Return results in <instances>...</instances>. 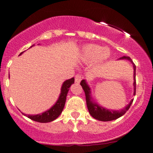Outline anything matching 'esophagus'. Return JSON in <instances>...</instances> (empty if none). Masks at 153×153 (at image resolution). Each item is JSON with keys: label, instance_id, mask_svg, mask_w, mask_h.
I'll return each instance as SVG.
<instances>
[{"label": "esophagus", "instance_id": "obj_1", "mask_svg": "<svg viewBox=\"0 0 153 153\" xmlns=\"http://www.w3.org/2000/svg\"><path fill=\"white\" fill-rule=\"evenodd\" d=\"M81 80H82V76L80 75L77 74L75 76V81L76 82H78V83H79V82L81 81Z\"/></svg>", "mask_w": 153, "mask_h": 153}]
</instances>
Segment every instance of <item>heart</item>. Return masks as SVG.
Instances as JSON below:
<instances>
[{
	"mask_svg": "<svg viewBox=\"0 0 153 153\" xmlns=\"http://www.w3.org/2000/svg\"><path fill=\"white\" fill-rule=\"evenodd\" d=\"M109 55L110 51L108 48H102L97 45H85L81 52V59L87 62L94 60L101 62L108 58Z\"/></svg>",
	"mask_w": 153,
	"mask_h": 153,
	"instance_id": "b5f03b06",
	"label": "heart"
}]
</instances>
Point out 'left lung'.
Returning a JSON list of instances; mask_svg holds the SVG:
<instances>
[{
    "label": "left lung",
    "instance_id": "left-lung-1",
    "mask_svg": "<svg viewBox=\"0 0 153 153\" xmlns=\"http://www.w3.org/2000/svg\"><path fill=\"white\" fill-rule=\"evenodd\" d=\"M120 59H129L130 62L132 63L133 68H134V95L136 94V79H135V74H136V65H134V63L132 62L131 59L129 57H122ZM80 85L83 89L84 92H85V100H86V104L88 109L89 113L90 114L94 117V119H97L99 121H103V122H108V121H112L114 120L121 117L123 116L126 112L129 110V108H130L131 103L133 102L132 99L130 101V103L127 105L125 108H124L121 111H113V110H108L106 109V108H103V107L99 106V105L96 104V103L92 102L91 101V98L90 96L91 91H90V88L88 87V85H87L86 82L85 80H82L80 82Z\"/></svg>",
    "mask_w": 153,
    "mask_h": 153
}]
</instances>
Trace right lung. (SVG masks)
<instances>
[{
    "mask_svg": "<svg viewBox=\"0 0 153 153\" xmlns=\"http://www.w3.org/2000/svg\"><path fill=\"white\" fill-rule=\"evenodd\" d=\"M23 52L20 54H22ZM75 79L72 78L69 80H67L63 82L62 88H61V94L59 95V97L55 104L50 109H49L47 111L42 113L41 114L36 115H26L23 114L24 115L27 116L28 118L31 119V120H34L35 122H41V123H47L50 122L52 121H54L57 117L60 115L62 113L63 108H64L65 104L66 97L68 95V92L69 91L70 87L73 83H74Z\"/></svg>",
    "mask_w": 153,
    "mask_h": 153,
    "instance_id": "obj_1",
    "label": "right lung"
}]
</instances>
